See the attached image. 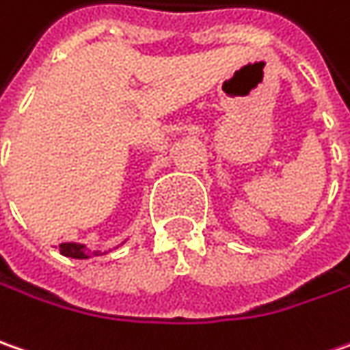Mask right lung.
<instances>
[{"mask_svg":"<svg viewBox=\"0 0 350 350\" xmlns=\"http://www.w3.org/2000/svg\"><path fill=\"white\" fill-rule=\"evenodd\" d=\"M62 256H68V258H79V260H84V258H90V256H98L100 252H90L86 250L84 244H77V242H64L59 246Z\"/></svg>","mask_w":350,"mask_h":350,"instance_id":"add662e5","label":"right lung"}]
</instances>
